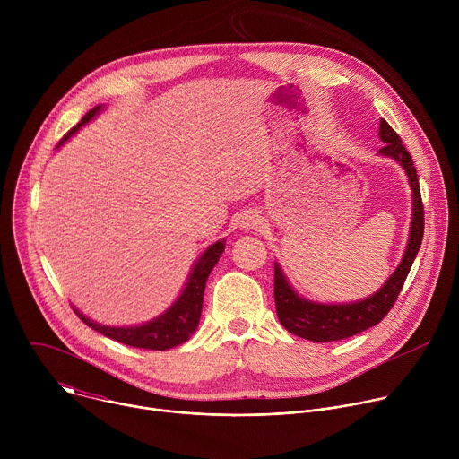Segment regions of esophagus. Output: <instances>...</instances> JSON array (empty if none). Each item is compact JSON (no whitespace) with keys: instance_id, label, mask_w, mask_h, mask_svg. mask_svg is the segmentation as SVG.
<instances>
[{"instance_id":"34e87169","label":"esophagus","mask_w":459,"mask_h":459,"mask_svg":"<svg viewBox=\"0 0 459 459\" xmlns=\"http://www.w3.org/2000/svg\"><path fill=\"white\" fill-rule=\"evenodd\" d=\"M261 225V220L257 216V212L254 211H247L241 220H239V229L245 230V232H252V230H257V227Z\"/></svg>"}]
</instances>
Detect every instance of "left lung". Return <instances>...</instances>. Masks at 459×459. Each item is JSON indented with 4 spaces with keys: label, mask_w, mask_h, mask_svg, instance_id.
Masks as SVG:
<instances>
[{
    "label": "left lung",
    "mask_w": 459,
    "mask_h": 459,
    "mask_svg": "<svg viewBox=\"0 0 459 459\" xmlns=\"http://www.w3.org/2000/svg\"><path fill=\"white\" fill-rule=\"evenodd\" d=\"M377 136L385 143V147L379 149L377 154L394 160L402 165L409 178V186L412 190V218L405 254L396 271L388 276L381 289H377L368 298L351 303H321L299 296L298 290L289 283L278 261H274V299L278 319L289 333L303 340L317 343L338 342L356 336L370 329V326L377 325L386 316V312L394 305L398 294L402 292L403 283L421 247L425 218L414 161L407 149L403 147L400 136L394 133V128H392L385 119L379 121Z\"/></svg>",
    "instance_id": "obj_1"
}]
</instances>
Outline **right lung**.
<instances>
[{
  "mask_svg": "<svg viewBox=\"0 0 459 459\" xmlns=\"http://www.w3.org/2000/svg\"><path fill=\"white\" fill-rule=\"evenodd\" d=\"M103 107L105 105H96L92 110H89L82 117V121L61 138V142L57 143L56 149L65 145V142H69L83 125L92 121L103 110ZM223 250H225V239H218L212 245H209L202 252V255L194 261L190 274L185 281V287L181 289V292L174 299V303L165 312H161L154 319L145 321L142 325H128V326L101 325V323L87 317L76 307H73V308L80 316V319L85 325H89L92 331H96L110 340H116L123 345L136 347V349L169 351L172 347L185 343L195 333V329H198L207 278L212 273L214 265L218 264V259Z\"/></svg>",
  "mask_w": 459,
  "mask_h": 459,
  "instance_id": "1",
  "label": "right lung"
}]
</instances>
